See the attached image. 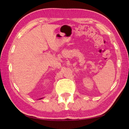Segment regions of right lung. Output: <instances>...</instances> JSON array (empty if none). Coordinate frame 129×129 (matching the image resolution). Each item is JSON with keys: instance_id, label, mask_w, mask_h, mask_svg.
Returning <instances> with one entry per match:
<instances>
[{"instance_id": "1", "label": "right lung", "mask_w": 129, "mask_h": 129, "mask_svg": "<svg viewBox=\"0 0 129 129\" xmlns=\"http://www.w3.org/2000/svg\"><path fill=\"white\" fill-rule=\"evenodd\" d=\"M41 99H42V98H41Z\"/></svg>"}]
</instances>
